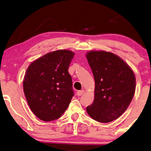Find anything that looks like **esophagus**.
<instances>
[{
	"label": "esophagus",
	"instance_id": "34e87169",
	"mask_svg": "<svg viewBox=\"0 0 151 151\" xmlns=\"http://www.w3.org/2000/svg\"><path fill=\"white\" fill-rule=\"evenodd\" d=\"M84 93H85L84 90H81V91H78L77 93H76V94H77L78 96H81V95H83Z\"/></svg>",
	"mask_w": 151,
	"mask_h": 151
}]
</instances>
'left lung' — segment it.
<instances>
[{
    "label": "left lung",
    "mask_w": 151,
    "mask_h": 151,
    "mask_svg": "<svg viewBox=\"0 0 151 151\" xmlns=\"http://www.w3.org/2000/svg\"><path fill=\"white\" fill-rule=\"evenodd\" d=\"M95 79V97L87 112L99 122L118 118L133 99L136 78L120 57L109 52L90 51L86 54Z\"/></svg>",
    "instance_id": "left-lung-1"
}]
</instances>
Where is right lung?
I'll use <instances>...</instances> for the list:
<instances>
[{
	"label": "right lung",
	"mask_w": 151,
	"mask_h": 151,
	"mask_svg": "<svg viewBox=\"0 0 151 151\" xmlns=\"http://www.w3.org/2000/svg\"><path fill=\"white\" fill-rule=\"evenodd\" d=\"M75 53L59 50L49 52L30 64L23 78L29 106L41 120L58 119L74 95L68 67Z\"/></svg>",
	"instance_id": "right-lung-1"
}]
</instances>
